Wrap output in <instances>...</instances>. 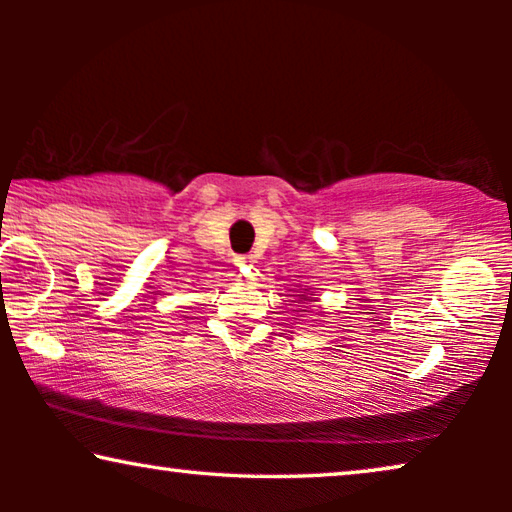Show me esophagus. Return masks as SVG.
<instances>
[{"instance_id": "1", "label": "esophagus", "mask_w": 512, "mask_h": 512, "mask_svg": "<svg viewBox=\"0 0 512 512\" xmlns=\"http://www.w3.org/2000/svg\"><path fill=\"white\" fill-rule=\"evenodd\" d=\"M235 263H237V268L244 270V268H249V265H254V256H251V254L237 256V258H235Z\"/></svg>"}]
</instances>
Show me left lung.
<instances>
[{"mask_svg":"<svg viewBox=\"0 0 512 512\" xmlns=\"http://www.w3.org/2000/svg\"><path fill=\"white\" fill-rule=\"evenodd\" d=\"M298 293H300V300H312L310 296H314V291L310 293V296H303V293H307V289H303V291H298Z\"/></svg>","mask_w":512,"mask_h":512,"instance_id":"1","label":"left lung"}]
</instances>
